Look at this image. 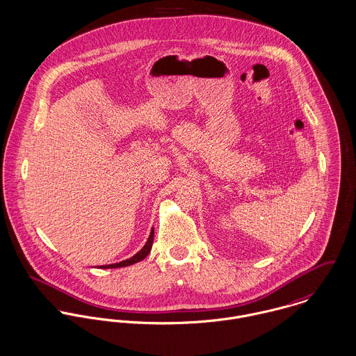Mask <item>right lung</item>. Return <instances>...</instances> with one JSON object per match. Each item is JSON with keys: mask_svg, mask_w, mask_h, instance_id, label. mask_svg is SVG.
<instances>
[{"mask_svg": "<svg viewBox=\"0 0 356 356\" xmlns=\"http://www.w3.org/2000/svg\"><path fill=\"white\" fill-rule=\"evenodd\" d=\"M154 234H155V231H154V228H152V229H151V234H149V236H148V241L145 242V245L143 246V249H141L140 252H137L133 257H130V259H124V261H120V262H117V264L102 265L100 268H103V269H108V268H122V266H129V265H133V264H136V262H138V261L145 259V257L149 254L151 249H152V243H154Z\"/></svg>", "mask_w": 356, "mask_h": 356, "instance_id": "right-lung-1", "label": "right lung"}]
</instances>
